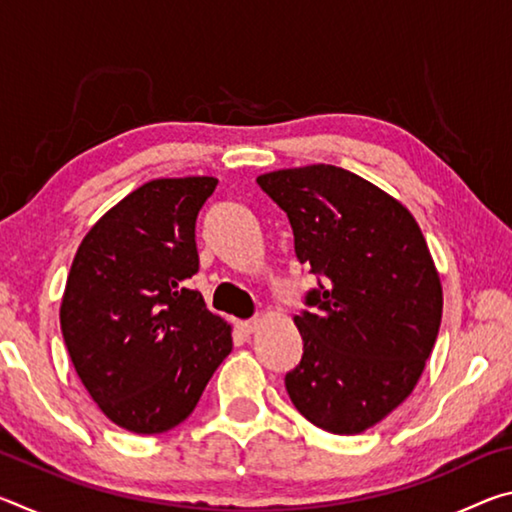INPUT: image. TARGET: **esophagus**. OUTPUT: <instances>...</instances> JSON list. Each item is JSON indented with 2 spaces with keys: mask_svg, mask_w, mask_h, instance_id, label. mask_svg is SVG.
<instances>
[{
  "mask_svg": "<svg viewBox=\"0 0 512 512\" xmlns=\"http://www.w3.org/2000/svg\"><path fill=\"white\" fill-rule=\"evenodd\" d=\"M257 325H259V320H257V318H250V320H239V323H237V329H239V332L244 334V336H250V334H253L255 329H257Z\"/></svg>",
  "mask_w": 512,
  "mask_h": 512,
  "instance_id": "obj_1",
  "label": "esophagus"
}]
</instances>
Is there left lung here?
<instances>
[{
  "instance_id": "1",
  "label": "left lung",
  "mask_w": 512,
  "mask_h": 512,
  "mask_svg": "<svg viewBox=\"0 0 512 512\" xmlns=\"http://www.w3.org/2000/svg\"><path fill=\"white\" fill-rule=\"evenodd\" d=\"M318 287L293 318L302 359L284 386L305 418L339 436L384 420L418 384L443 289L420 225L393 196L332 164L264 173Z\"/></svg>"
}]
</instances>
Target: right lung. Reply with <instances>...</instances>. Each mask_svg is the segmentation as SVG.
Instances as JSON below:
<instances>
[{
    "label": "right lung",
    "mask_w": 512,
    "mask_h": 512,
    "mask_svg": "<svg viewBox=\"0 0 512 512\" xmlns=\"http://www.w3.org/2000/svg\"><path fill=\"white\" fill-rule=\"evenodd\" d=\"M216 185L151 180L76 250L60 305L67 352L106 418L133 433L183 422L232 350L230 325L187 289L198 273L196 219Z\"/></svg>",
    "instance_id": "obj_1"
}]
</instances>
